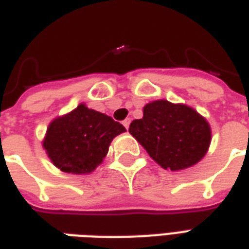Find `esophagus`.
<instances>
[{
  "mask_svg": "<svg viewBox=\"0 0 249 249\" xmlns=\"http://www.w3.org/2000/svg\"><path fill=\"white\" fill-rule=\"evenodd\" d=\"M123 125H124L125 128L128 129V128H129V125H130V119H125L124 121H123Z\"/></svg>",
  "mask_w": 249,
  "mask_h": 249,
  "instance_id": "34e87169",
  "label": "esophagus"
}]
</instances>
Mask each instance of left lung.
Segmentation results:
<instances>
[{"label": "left lung", "mask_w": 249, "mask_h": 249, "mask_svg": "<svg viewBox=\"0 0 249 249\" xmlns=\"http://www.w3.org/2000/svg\"><path fill=\"white\" fill-rule=\"evenodd\" d=\"M129 133L164 169L181 171L198 162L211 144V128L203 116L184 104L157 100L144 107Z\"/></svg>", "instance_id": "obj_1"}]
</instances>
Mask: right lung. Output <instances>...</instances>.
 Returning <instances> with one entry per match:
<instances>
[{"label":"right lung","mask_w":249,"mask_h":249,"mask_svg":"<svg viewBox=\"0 0 249 249\" xmlns=\"http://www.w3.org/2000/svg\"><path fill=\"white\" fill-rule=\"evenodd\" d=\"M125 130L112 117L80 104L52 121L42 145L62 172L85 175L103 162L112 140Z\"/></svg>","instance_id":"right-lung-1"}]
</instances>
